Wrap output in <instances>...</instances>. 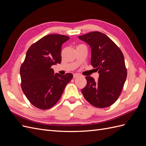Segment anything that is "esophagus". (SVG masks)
<instances>
[{"mask_svg":"<svg viewBox=\"0 0 146 146\" xmlns=\"http://www.w3.org/2000/svg\"><path fill=\"white\" fill-rule=\"evenodd\" d=\"M78 76H79V74H77V73L74 74V78H76L78 77Z\"/></svg>","mask_w":146,"mask_h":146,"instance_id":"1","label":"esophagus"}]
</instances>
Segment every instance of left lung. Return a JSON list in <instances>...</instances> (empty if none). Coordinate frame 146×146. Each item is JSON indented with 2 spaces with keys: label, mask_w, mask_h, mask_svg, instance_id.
<instances>
[{
  "label": "left lung",
  "mask_w": 146,
  "mask_h": 146,
  "mask_svg": "<svg viewBox=\"0 0 146 146\" xmlns=\"http://www.w3.org/2000/svg\"><path fill=\"white\" fill-rule=\"evenodd\" d=\"M78 38L90 45L91 64L98 70V80L86 77V86L82 90L85 99L98 108H106L118 99L127 78L124 56L117 45L107 35L92 32Z\"/></svg>",
  "instance_id": "1"
}]
</instances>
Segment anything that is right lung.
Wrapping results in <instances>:
<instances>
[{
    "label": "right lung",
    "mask_w": 146,
    "mask_h": 146,
    "mask_svg": "<svg viewBox=\"0 0 146 146\" xmlns=\"http://www.w3.org/2000/svg\"><path fill=\"white\" fill-rule=\"evenodd\" d=\"M69 39L59 34L48 35L28 49L20 69L21 88L35 107L47 110L55 105L73 75L54 74L52 66L60 64L61 46Z\"/></svg>",
    "instance_id": "right-lung-1"
}]
</instances>
